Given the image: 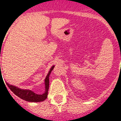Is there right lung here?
<instances>
[{"label": "right lung", "instance_id": "obj_1", "mask_svg": "<svg viewBox=\"0 0 121 121\" xmlns=\"http://www.w3.org/2000/svg\"><path fill=\"white\" fill-rule=\"evenodd\" d=\"M55 66H52V68H50L49 71L47 75L46 78L45 79V93L42 95H38L36 94L32 90H29V89H24L19 88L17 86H15L13 85L9 84L7 83V85L8 87L10 88V89L12 91L13 93H14L15 95L21 98L22 99L28 102H42L45 101L47 98L48 96V91L49 89V77L50 75V73L52 71L53 69Z\"/></svg>", "mask_w": 121, "mask_h": 121}]
</instances>
